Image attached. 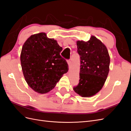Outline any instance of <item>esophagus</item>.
I'll list each match as a JSON object with an SVG mask.
<instances>
[{
    "label": "esophagus",
    "mask_w": 131,
    "mask_h": 131,
    "mask_svg": "<svg viewBox=\"0 0 131 131\" xmlns=\"http://www.w3.org/2000/svg\"><path fill=\"white\" fill-rule=\"evenodd\" d=\"M67 62H68V63L69 66H70V64H71V60H70V59H69V60H67Z\"/></svg>",
    "instance_id": "obj_1"
}]
</instances>
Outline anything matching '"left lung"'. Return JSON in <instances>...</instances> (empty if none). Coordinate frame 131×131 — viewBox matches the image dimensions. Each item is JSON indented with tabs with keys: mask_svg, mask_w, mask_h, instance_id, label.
<instances>
[{
	"mask_svg": "<svg viewBox=\"0 0 131 131\" xmlns=\"http://www.w3.org/2000/svg\"><path fill=\"white\" fill-rule=\"evenodd\" d=\"M80 56L79 83L73 90L82 97L95 95L102 88L109 72L110 58L105 45L92 36L88 41H77Z\"/></svg>",
	"mask_w": 131,
	"mask_h": 131,
	"instance_id": "left-lung-1",
	"label": "left lung"
}]
</instances>
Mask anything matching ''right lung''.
Instances as JSON below:
<instances>
[{
    "label": "right lung",
    "mask_w": 131,
    "mask_h": 131,
    "mask_svg": "<svg viewBox=\"0 0 131 131\" xmlns=\"http://www.w3.org/2000/svg\"><path fill=\"white\" fill-rule=\"evenodd\" d=\"M62 48L56 40L41 32L31 35L23 45L20 61L26 82L35 92L45 93L54 88L69 70L60 55Z\"/></svg>",
    "instance_id": "1"
}]
</instances>
